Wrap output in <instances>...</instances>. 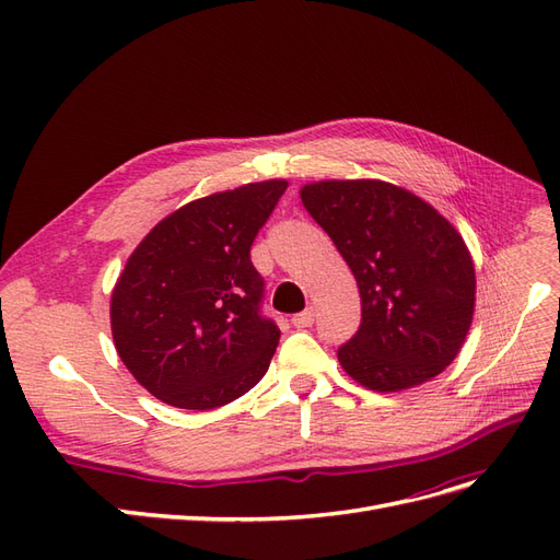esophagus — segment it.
<instances>
[{"label": "esophagus", "mask_w": 560, "mask_h": 560, "mask_svg": "<svg viewBox=\"0 0 560 560\" xmlns=\"http://www.w3.org/2000/svg\"><path fill=\"white\" fill-rule=\"evenodd\" d=\"M315 322V311L311 308V311H303V313H299V315H294L292 317V325L296 327V329H306V327H311Z\"/></svg>", "instance_id": "obj_1"}]
</instances>
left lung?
Returning <instances> with one entry per match:
<instances>
[{
	"label": "left lung",
	"mask_w": 560,
	"mask_h": 560,
	"mask_svg": "<svg viewBox=\"0 0 560 560\" xmlns=\"http://www.w3.org/2000/svg\"><path fill=\"white\" fill-rule=\"evenodd\" d=\"M299 196L358 280L360 329L338 348L346 374L374 393L442 374L465 343L477 301L463 235L428 200L383 179H322Z\"/></svg>",
	"instance_id": "8db88e82"
}]
</instances>
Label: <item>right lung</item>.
Returning <instances> with one entry per match:
<instances>
[{"instance_id":"add662e5","label":"right lung","mask_w":560,"mask_h":560,"mask_svg":"<svg viewBox=\"0 0 560 560\" xmlns=\"http://www.w3.org/2000/svg\"><path fill=\"white\" fill-rule=\"evenodd\" d=\"M284 189L264 179L186 202L128 257L109 303L114 348L163 404L219 409L268 371L280 329L259 315L249 247Z\"/></svg>"}]
</instances>
